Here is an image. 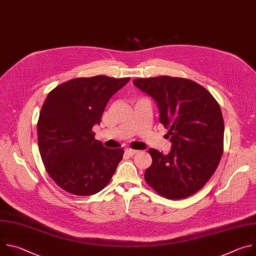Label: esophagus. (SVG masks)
Returning a JSON list of instances; mask_svg holds the SVG:
<instances>
[{
	"mask_svg": "<svg viewBox=\"0 0 256 256\" xmlns=\"http://www.w3.org/2000/svg\"><path fill=\"white\" fill-rule=\"evenodd\" d=\"M126 153L128 155H130V156H134V155H136V154L138 153V151H136V150H134V149H126Z\"/></svg>",
	"mask_w": 256,
	"mask_h": 256,
	"instance_id": "esophagus-1",
	"label": "esophagus"
}]
</instances>
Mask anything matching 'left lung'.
Wrapping results in <instances>:
<instances>
[{
  "mask_svg": "<svg viewBox=\"0 0 256 256\" xmlns=\"http://www.w3.org/2000/svg\"><path fill=\"white\" fill-rule=\"evenodd\" d=\"M134 84L157 102L160 122L169 130L172 142L167 155L148 151L153 162L144 172L146 182L169 200L194 194L212 176L223 155L220 105L204 87L186 78H138Z\"/></svg>",
  "mask_w": 256,
  "mask_h": 256,
  "instance_id": "1",
  "label": "left lung"
}]
</instances>
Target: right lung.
Returning a JSON list of instances; mask_svg holds the SVG:
<instances>
[{"mask_svg": "<svg viewBox=\"0 0 256 256\" xmlns=\"http://www.w3.org/2000/svg\"><path fill=\"white\" fill-rule=\"evenodd\" d=\"M130 78H76L52 90L40 114L38 136L44 167L56 184L75 196H91L110 181L124 151L95 138L110 97Z\"/></svg>", "mask_w": 256, "mask_h": 256, "instance_id": "obj_1", "label": "right lung"}]
</instances>
